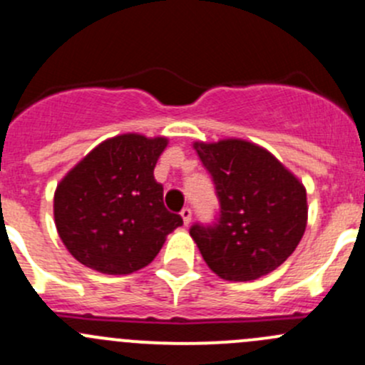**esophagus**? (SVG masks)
<instances>
[{"label": "esophagus", "instance_id": "obj_1", "mask_svg": "<svg viewBox=\"0 0 365 365\" xmlns=\"http://www.w3.org/2000/svg\"><path fill=\"white\" fill-rule=\"evenodd\" d=\"M180 215H182L183 224H185V226H189L190 219H192V210H190V208H183L182 212H180Z\"/></svg>", "mask_w": 365, "mask_h": 365}]
</instances>
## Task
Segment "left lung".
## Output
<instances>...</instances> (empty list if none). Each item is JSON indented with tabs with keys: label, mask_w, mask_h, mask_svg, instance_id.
<instances>
[{
	"label": "left lung",
	"mask_w": 365,
	"mask_h": 365,
	"mask_svg": "<svg viewBox=\"0 0 365 365\" xmlns=\"http://www.w3.org/2000/svg\"><path fill=\"white\" fill-rule=\"evenodd\" d=\"M212 175L219 219L194 224L190 237L220 279L245 282L281 267L304 237L307 194L270 152L244 139L194 143Z\"/></svg>",
	"instance_id": "left-lung-1"
}]
</instances>
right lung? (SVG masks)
Wrapping results in <instances>:
<instances>
[{
  "mask_svg": "<svg viewBox=\"0 0 365 365\" xmlns=\"http://www.w3.org/2000/svg\"><path fill=\"white\" fill-rule=\"evenodd\" d=\"M165 138L121 134L101 143L67 173L54 192V222L84 267L127 275L153 261L183 220L164 206L153 176Z\"/></svg>",
  "mask_w": 365,
  "mask_h": 365,
  "instance_id": "1",
  "label": "right lung"
}]
</instances>
